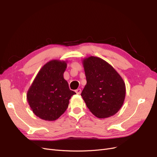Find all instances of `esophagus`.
Returning <instances> with one entry per match:
<instances>
[{
	"instance_id": "obj_1",
	"label": "esophagus",
	"mask_w": 157,
	"mask_h": 157,
	"mask_svg": "<svg viewBox=\"0 0 157 157\" xmlns=\"http://www.w3.org/2000/svg\"><path fill=\"white\" fill-rule=\"evenodd\" d=\"M81 89H80V88H78V89H77V90H75V92L76 93H77V94H78V95H80V94H81Z\"/></svg>"
}]
</instances>
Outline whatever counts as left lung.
<instances>
[{
	"label": "left lung",
	"instance_id": "left-lung-1",
	"mask_svg": "<svg viewBox=\"0 0 157 157\" xmlns=\"http://www.w3.org/2000/svg\"><path fill=\"white\" fill-rule=\"evenodd\" d=\"M86 84L81 96L99 118L115 115L124 101L126 86L121 76L106 61L90 56L82 59Z\"/></svg>",
	"mask_w": 157,
	"mask_h": 157
}]
</instances>
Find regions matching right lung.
Wrapping results in <instances>:
<instances>
[{"instance_id":"right-lung-1","label":"right lung","mask_w":157,"mask_h":157,"mask_svg":"<svg viewBox=\"0 0 157 157\" xmlns=\"http://www.w3.org/2000/svg\"><path fill=\"white\" fill-rule=\"evenodd\" d=\"M67 61L52 59L37 73L27 93V100L36 116L44 121H56L67 109L76 93L63 77Z\"/></svg>"}]
</instances>
